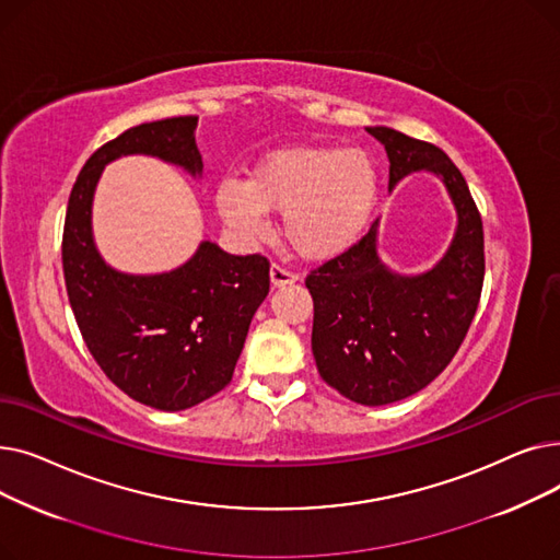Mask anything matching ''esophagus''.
I'll return each mask as SVG.
<instances>
[{"label":"esophagus","mask_w":560,"mask_h":560,"mask_svg":"<svg viewBox=\"0 0 560 560\" xmlns=\"http://www.w3.org/2000/svg\"><path fill=\"white\" fill-rule=\"evenodd\" d=\"M298 279H300V277H298L295 272L285 270L283 265H279V262H272V268H270V281H272V285H277V288L290 285V283H295Z\"/></svg>","instance_id":"1"}]
</instances>
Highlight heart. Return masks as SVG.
Returning a JSON list of instances; mask_svg holds the SVG:
<instances>
[{"mask_svg": "<svg viewBox=\"0 0 560 560\" xmlns=\"http://www.w3.org/2000/svg\"><path fill=\"white\" fill-rule=\"evenodd\" d=\"M378 195V172L363 150L298 144L260 159L249 182L224 179L220 215L252 238L268 233V211H281L288 245L304 258L345 252L365 229Z\"/></svg>", "mask_w": 560, "mask_h": 560, "instance_id": "b5f03b06", "label": "heart"}]
</instances>
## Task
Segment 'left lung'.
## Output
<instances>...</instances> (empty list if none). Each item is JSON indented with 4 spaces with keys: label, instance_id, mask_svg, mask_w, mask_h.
<instances>
[{
    "label": "left lung",
    "instance_id": "left-lung-1",
    "mask_svg": "<svg viewBox=\"0 0 560 560\" xmlns=\"http://www.w3.org/2000/svg\"><path fill=\"white\" fill-rule=\"evenodd\" d=\"M368 133L386 147L388 188L410 172H433L458 215L447 254L424 275L401 277L378 260L374 220L361 241L306 277L319 376L351 401L384 406L416 395L450 365L481 300L486 256L481 213L452 159L390 127Z\"/></svg>",
    "mask_w": 560,
    "mask_h": 560
}]
</instances>
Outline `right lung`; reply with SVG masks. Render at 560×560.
<instances>
[{
  "label": "right lung",
  "instance_id": "add662e5",
  "mask_svg": "<svg viewBox=\"0 0 560 560\" xmlns=\"http://www.w3.org/2000/svg\"><path fill=\"white\" fill-rule=\"evenodd\" d=\"M197 117L144 122L108 140L85 161L63 226V275L85 347L113 384L159 410H184L213 397L233 376L249 322L270 292V260L233 256L201 243L165 275L115 272L91 231L93 195L106 163L125 154L159 156L201 172Z\"/></svg>",
  "mask_w": 560,
  "mask_h": 560
}]
</instances>
